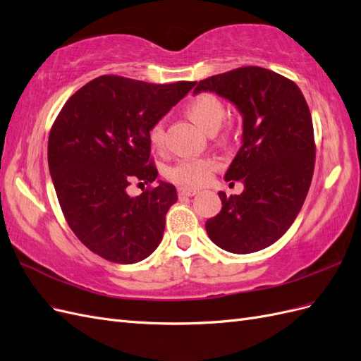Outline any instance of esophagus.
Here are the masks:
<instances>
[{"instance_id":"34e87169","label":"esophagus","mask_w":361,"mask_h":361,"mask_svg":"<svg viewBox=\"0 0 361 361\" xmlns=\"http://www.w3.org/2000/svg\"><path fill=\"white\" fill-rule=\"evenodd\" d=\"M178 192H179L180 197H191V195H195V194H197L199 191H197V190H194V188H185V187H180V188L178 190Z\"/></svg>"}]
</instances>
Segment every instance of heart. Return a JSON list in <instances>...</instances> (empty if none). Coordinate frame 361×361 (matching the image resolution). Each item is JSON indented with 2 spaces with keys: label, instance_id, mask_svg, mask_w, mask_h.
Returning <instances> with one entry per match:
<instances>
[{
  "label": "heart",
  "instance_id": "obj_1",
  "mask_svg": "<svg viewBox=\"0 0 361 361\" xmlns=\"http://www.w3.org/2000/svg\"><path fill=\"white\" fill-rule=\"evenodd\" d=\"M187 116L204 133H216L224 122L226 108L224 104L211 93H202L195 96L187 105ZM164 125L155 123L149 130V141L155 149L164 146ZM216 170V162L212 158H188L180 159L166 170L169 180L182 185V187H199L211 179Z\"/></svg>",
  "mask_w": 361,
  "mask_h": 361
}]
</instances>
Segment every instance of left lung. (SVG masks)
Segmentation results:
<instances>
[{
	"label": "left lung",
	"mask_w": 361,
	"mask_h": 361,
	"mask_svg": "<svg viewBox=\"0 0 361 361\" xmlns=\"http://www.w3.org/2000/svg\"><path fill=\"white\" fill-rule=\"evenodd\" d=\"M216 93L243 116V146L226 171L244 191L227 197L206 221L211 241L235 255L264 250L288 232L309 192L314 137L298 85L276 72L245 66L206 78L194 94Z\"/></svg>",
	"instance_id": "left-lung-1"
}]
</instances>
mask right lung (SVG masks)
Masks as SVG:
<instances>
[{
	"label": "right lung",
	"instance_id": "obj_1",
	"mask_svg": "<svg viewBox=\"0 0 361 361\" xmlns=\"http://www.w3.org/2000/svg\"><path fill=\"white\" fill-rule=\"evenodd\" d=\"M194 85L102 75L61 108L48 140L49 173L69 227L93 253L128 265L159 245L176 188L157 180L137 198L126 188L134 178H158L149 159V130Z\"/></svg>",
	"mask_w": 361,
	"mask_h": 361
}]
</instances>
